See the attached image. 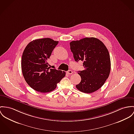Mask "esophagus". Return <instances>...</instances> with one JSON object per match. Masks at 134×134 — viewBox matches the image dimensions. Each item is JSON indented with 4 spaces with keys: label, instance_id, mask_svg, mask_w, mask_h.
<instances>
[{
    "label": "esophagus",
    "instance_id": "esophagus-1",
    "mask_svg": "<svg viewBox=\"0 0 134 134\" xmlns=\"http://www.w3.org/2000/svg\"><path fill=\"white\" fill-rule=\"evenodd\" d=\"M67 74H72V73H73V71H72V70H68V71H67Z\"/></svg>",
    "mask_w": 134,
    "mask_h": 134
}]
</instances>
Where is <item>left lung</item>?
Returning <instances> with one entry per match:
<instances>
[{
    "label": "left lung",
    "mask_w": 134,
    "mask_h": 134,
    "mask_svg": "<svg viewBox=\"0 0 134 134\" xmlns=\"http://www.w3.org/2000/svg\"><path fill=\"white\" fill-rule=\"evenodd\" d=\"M76 62L83 61L84 70L79 71L81 81L76 88L85 93L94 92L103 86L111 70L109 52L102 42L91 37L70 43Z\"/></svg>",
    "instance_id": "obj_1"
}]
</instances>
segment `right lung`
I'll use <instances>...</instances> for the list:
<instances>
[{
  "label": "right lung",
  "mask_w": 134,
  "mask_h": 134,
  "mask_svg": "<svg viewBox=\"0 0 134 134\" xmlns=\"http://www.w3.org/2000/svg\"><path fill=\"white\" fill-rule=\"evenodd\" d=\"M58 43L48 38L36 39L30 42L23 51L22 74L26 82L37 91L51 92L65 76V72L50 69L47 65V59Z\"/></svg>",
  "instance_id": "right-lung-1"
}]
</instances>
